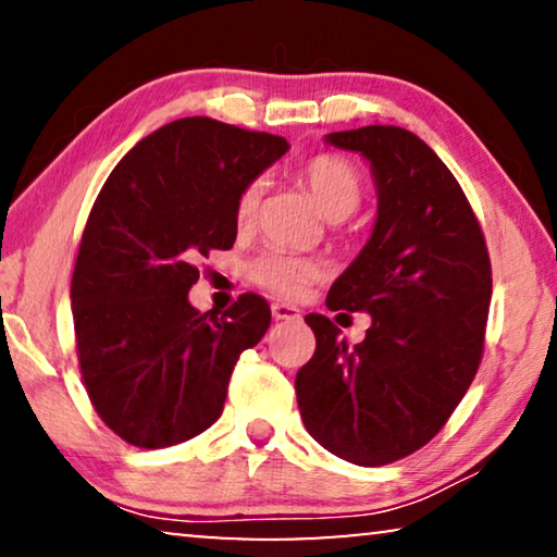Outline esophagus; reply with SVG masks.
Returning <instances> with one entry per match:
<instances>
[{
	"label": "esophagus",
	"instance_id": "34e87169",
	"mask_svg": "<svg viewBox=\"0 0 557 557\" xmlns=\"http://www.w3.org/2000/svg\"><path fill=\"white\" fill-rule=\"evenodd\" d=\"M271 314L276 319H286V322H296V319H301V311L292 307V304H271Z\"/></svg>",
	"mask_w": 557,
	"mask_h": 557
}]
</instances>
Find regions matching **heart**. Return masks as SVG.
<instances>
[{"mask_svg": "<svg viewBox=\"0 0 557 557\" xmlns=\"http://www.w3.org/2000/svg\"><path fill=\"white\" fill-rule=\"evenodd\" d=\"M299 180L309 189L311 200L326 220H345L352 215L360 205L362 182L357 174L355 164L347 162L345 157L337 154H319L311 157L309 162L301 164ZM263 197V180H250L240 189L238 200H235V225L240 231L253 225L258 205ZM326 273L324 261L311 256L288 253V250H265L250 263V278L265 292L286 296L294 299L307 292L311 284H317Z\"/></svg>", "mask_w": 557, "mask_h": 557, "instance_id": "heart-1", "label": "heart"}]
</instances>
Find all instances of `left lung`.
Masks as SVG:
<instances>
[{"instance_id": "obj_1", "label": "left lung", "mask_w": 557, "mask_h": 557, "mask_svg": "<svg viewBox=\"0 0 557 557\" xmlns=\"http://www.w3.org/2000/svg\"><path fill=\"white\" fill-rule=\"evenodd\" d=\"M370 162L377 218L370 240L326 296L332 311H368L349 347L309 314L314 357L296 372L307 431L357 467L418 451L467 395L484 349L492 265L459 182L429 144L400 126L326 134Z\"/></svg>"}]
</instances>
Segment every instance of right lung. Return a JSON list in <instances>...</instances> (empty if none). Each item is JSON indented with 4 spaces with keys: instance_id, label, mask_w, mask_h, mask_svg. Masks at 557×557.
<instances>
[{
    "instance_id": "right-lung-1",
    "label": "right lung",
    "mask_w": 557,
    "mask_h": 557,
    "mask_svg": "<svg viewBox=\"0 0 557 557\" xmlns=\"http://www.w3.org/2000/svg\"><path fill=\"white\" fill-rule=\"evenodd\" d=\"M288 151L284 136L177 119L141 139L90 210L71 299L81 375L96 413L139 448L182 444L223 413L233 368L271 324L243 294L223 317L187 294L212 248H233L240 189Z\"/></svg>"
}]
</instances>
